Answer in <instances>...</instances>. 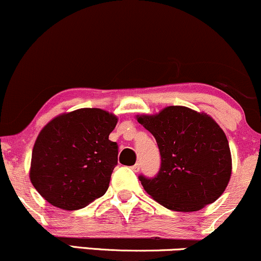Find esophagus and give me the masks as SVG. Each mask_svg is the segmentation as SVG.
I'll list each match as a JSON object with an SVG mask.
<instances>
[{
  "label": "esophagus",
  "instance_id": "esophagus-1",
  "mask_svg": "<svg viewBox=\"0 0 261 261\" xmlns=\"http://www.w3.org/2000/svg\"><path fill=\"white\" fill-rule=\"evenodd\" d=\"M131 168H133V170H134V172H139V170H140V168H141V164L139 163V162H137V163H136V164H135V166H133V167H131Z\"/></svg>",
  "mask_w": 261,
  "mask_h": 261
}]
</instances>
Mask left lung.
Wrapping results in <instances>:
<instances>
[{
    "instance_id": "8db88e82",
    "label": "left lung",
    "mask_w": 261,
    "mask_h": 261,
    "mask_svg": "<svg viewBox=\"0 0 261 261\" xmlns=\"http://www.w3.org/2000/svg\"><path fill=\"white\" fill-rule=\"evenodd\" d=\"M137 121L153 135L161 167L152 178L139 176L157 202L174 211L191 212L222 195L232 172L230 151L223 130L206 114L174 106Z\"/></svg>"
}]
</instances>
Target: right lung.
Returning a JSON list of instances; mask_svg holds the SVG:
<instances>
[{
    "label": "right lung",
    "mask_w": 261,
    "mask_h": 261,
    "mask_svg": "<svg viewBox=\"0 0 261 261\" xmlns=\"http://www.w3.org/2000/svg\"><path fill=\"white\" fill-rule=\"evenodd\" d=\"M118 119L98 108L56 116L39 134L31 180L38 193L62 210H80L109 188L118 164V143L109 140Z\"/></svg>",
    "instance_id": "add662e5"
}]
</instances>
